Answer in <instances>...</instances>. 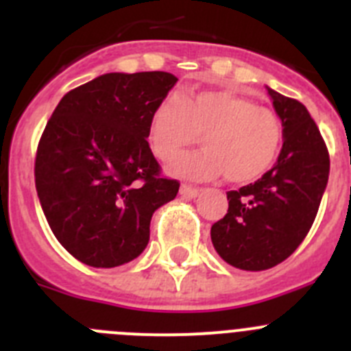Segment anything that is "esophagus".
I'll use <instances>...</instances> for the list:
<instances>
[{"mask_svg": "<svg viewBox=\"0 0 351 351\" xmlns=\"http://www.w3.org/2000/svg\"><path fill=\"white\" fill-rule=\"evenodd\" d=\"M198 193H200V190H198V188H195V186H191V184H182L181 186V195H182V197L195 198Z\"/></svg>", "mask_w": 351, "mask_h": 351, "instance_id": "esophagus-1", "label": "esophagus"}]
</instances>
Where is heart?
Listing matches in <instances>:
<instances>
[{"instance_id":"heart-1","label":"heart","mask_w":351,"mask_h":351,"mask_svg":"<svg viewBox=\"0 0 351 351\" xmlns=\"http://www.w3.org/2000/svg\"><path fill=\"white\" fill-rule=\"evenodd\" d=\"M202 135L206 149L186 154L170 165L179 178L206 181L225 178L235 184L267 172L280 153L283 125L269 107L230 91H200L167 96L149 121V142L160 160L170 161Z\"/></svg>"}]
</instances>
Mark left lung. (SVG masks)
Returning <instances> with one entry per match:
<instances>
[{"label": "left lung", "mask_w": 351, "mask_h": 351, "mask_svg": "<svg viewBox=\"0 0 351 351\" xmlns=\"http://www.w3.org/2000/svg\"><path fill=\"white\" fill-rule=\"evenodd\" d=\"M283 125L276 165L258 181L226 191L228 210L210 226L218 255L243 271H265L287 260L316 218L330 160L320 130L300 101L267 88Z\"/></svg>", "instance_id": "1"}]
</instances>
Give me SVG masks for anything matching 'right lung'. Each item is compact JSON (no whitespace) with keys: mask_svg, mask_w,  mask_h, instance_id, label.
<instances>
[{"mask_svg":"<svg viewBox=\"0 0 351 351\" xmlns=\"http://www.w3.org/2000/svg\"><path fill=\"white\" fill-rule=\"evenodd\" d=\"M178 77L105 73L54 108L35 158V184L52 234L86 265L117 267L149 243L153 213L176 198L149 147V121Z\"/></svg>","mask_w":351,"mask_h":351,"instance_id":"1","label":"right lung"}]
</instances>
